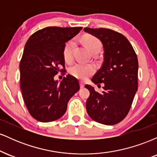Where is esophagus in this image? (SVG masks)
I'll return each instance as SVG.
<instances>
[{
	"label": "esophagus",
	"mask_w": 157,
	"mask_h": 157,
	"mask_svg": "<svg viewBox=\"0 0 157 157\" xmlns=\"http://www.w3.org/2000/svg\"><path fill=\"white\" fill-rule=\"evenodd\" d=\"M80 88H81V89H82V88H83L84 86H85V84H84V82H80Z\"/></svg>",
	"instance_id": "34e87169"
}]
</instances>
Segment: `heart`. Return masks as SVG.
I'll return each instance as SVG.
<instances>
[{
    "label": "heart",
    "mask_w": 157,
    "mask_h": 157,
    "mask_svg": "<svg viewBox=\"0 0 157 157\" xmlns=\"http://www.w3.org/2000/svg\"><path fill=\"white\" fill-rule=\"evenodd\" d=\"M85 46L87 47L90 52L92 54L99 53L102 47L100 40L93 35H87L82 37ZM75 46V40H70L66 44L63 48V57L66 62H71L73 58V51ZM95 71V68L93 65L84 64L81 63H75L69 68V72L72 76L77 79L84 80L88 77L92 75Z\"/></svg>",
    "instance_id": "b5f03b06"
}]
</instances>
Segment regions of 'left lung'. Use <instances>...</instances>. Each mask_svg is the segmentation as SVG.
<instances>
[{"label":"left lung","mask_w":157,"mask_h":157,"mask_svg":"<svg viewBox=\"0 0 157 157\" xmlns=\"http://www.w3.org/2000/svg\"><path fill=\"white\" fill-rule=\"evenodd\" d=\"M84 31L97 37L104 49V61L91 80L104 91H90L86 111L93 120L104 125H115L127 116L138 89V60L134 49L122 34L109 29L85 28Z\"/></svg>","instance_id":"8db88e82"}]
</instances>
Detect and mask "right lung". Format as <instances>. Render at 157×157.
Instances as JSON below:
<instances>
[{
  "label": "right lung",
  "instance_id": "obj_1",
  "mask_svg": "<svg viewBox=\"0 0 157 157\" xmlns=\"http://www.w3.org/2000/svg\"><path fill=\"white\" fill-rule=\"evenodd\" d=\"M82 27L48 26L30 36L20 63L21 89L29 112L40 122L58 120L68 100L80 89L76 77L68 75L59 83L54 77L65 73L63 48ZM63 67L62 70L61 68Z\"/></svg>",
  "mask_w": 157,
  "mask_h": 157
}]
</instances>
